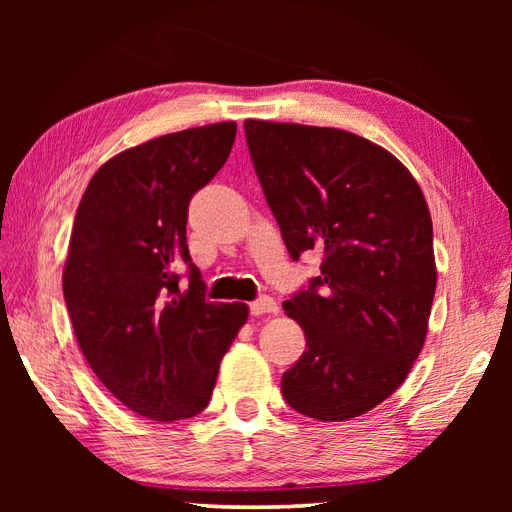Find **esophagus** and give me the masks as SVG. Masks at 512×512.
<instances>
[{
    "label": "esophagus",
    "instance_id": "esophagus-1",
    "mask_svg": "<svg viewBox=\"0 0 512 512\" xmlns=\"http://www.w3.org/2000/svg\"><path fill=\"white\" fill-rule=\"evenodd\" d=\"M248 308H250V314H253V317H259V314H275L277 303H275L273 297H262V299L253 301V303H248Z\"/></svg>",
    "mask_w": 512,
    "mask_h": 512
}]
</instances>
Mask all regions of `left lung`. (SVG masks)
Masks as SVG:
<instances>
[{"mask_svg": "<svg viewBox=\"0 0 512 512\" xmlns=\"http://www.w3.org/2000/svg\"><path fill=\"white\" fill-rule=\"evenodd\" d=\"M244 132L290 257L323 255L321 275L284 301L308 350L281 394L308 418L363 416L402 385L427 336L438 279L427 200L363 136L268 121Z\"/></svg>", "mask_w": 512, "mask_h": 512, "instance_id": "8db88e82", "label": "left lung"}]
</instances>
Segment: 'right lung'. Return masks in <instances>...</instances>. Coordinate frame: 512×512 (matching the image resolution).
Wrapping results in <instances>:
<instances>
[{
    "label": "right lung",
    "instance_id": "add662e5",
    "mask_svg": "<svg viewBox=\"0 0 512 512\" xmlns=\"http://www.w3.org/2000/svg\"><path fill=\"white\" fill-rule=\"evenodd\" d=\"M235 132L213 123L121 151L76 209L63 268L76 341L101 383L149 420L209 405L222 356L248 319L246 303L206 301L187 246L189 202L224 167Z\"/></svg>",
    "mask_w": 512,
    "mask_h": 512
}]
</instances>
